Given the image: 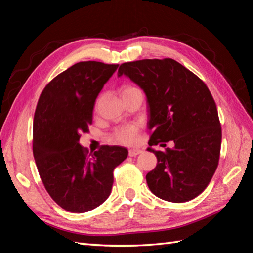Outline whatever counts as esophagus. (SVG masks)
<instances>
[{
	"label": "esophagus",
	"instance_id": "34e87169",
	"mask_svg": "<svg viewBox=\"0 0 253 253\" xmlns=\"http://www.w3.org/2000/svg\"><path fill=\"white\" fill-rule=\"evenodd\" d=\"M142 152L141 149H138V148H133V149H130L129 151H128V154H129V157H136V155L140 154Z\"/></svg>",
	"mask_w": 253,
	"mask_h": 253
}]
</instances>
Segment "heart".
<instances>
[{"label":"heart","instance_id":"obj_1","mask_svg":"<svg viewBox=\"0 0 253 253\" xmlns=\"http://www.w3.org/2000/svg\"><path fill=\"white\" fill-rule=\"evenodd\" d=\"M133 90H137V88L132 87V85H128L125 84L123 85L121 89V94L122 96L125 95L127 93L131 92ZM102 102V96L96 100L95 102V109H98L99 105ZM140 130H141V124L138 122H133V123H128L125 124V125H122L120 127L115 128L113 132L110 135V140L116 143H121V144H126V146H131V144H135L138 139L139 135H140Z\"/></svg>","mask_w":253,"mask_h":253}]
</instances>
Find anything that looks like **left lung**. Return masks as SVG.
I'll list each match as a JSON object with an SVG mask.
<instances>
[{
    "mask_svg": "<svg viewBox=\"0 0 253 253\" xmlns=\"http://www.w3.org/2000/svg\"><path fill=\"white\" fill-rule=\"evenodd\" d=\"M122 75L137 84L148 99V151L158 159L146 176L150 190L175 203L196 198L215 173L222 142L216 104L207 84L171 58L124 63L118 68ZM169 141L174 142L171 149L151 148Z\"/></svg>",
    "mask_w": 253,
    "mask_h": 253,
    "instance_id": "8db88e82",
    "label": "left lung"
}]
</instances>
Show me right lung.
<instances>
[{"label": "right lung", "instance_id": "obj_1", "mask_svg": "<svg viewBox=\"0 0 253 253\" xmlns=\"http://www.w3.org/2000/svg\"><path fill=\"white\" fill-rule=\"evenodd\" d=\"M118 64L79 62L45 85L34 117L32 151L51 198L72 213L93 210L109 198L113 170L127 158L126 148L101 146L90 152L78 143L92 124L96 96Z\"/></svg>", "mask_w": 253, "mask_h": 253}]
</instances>
